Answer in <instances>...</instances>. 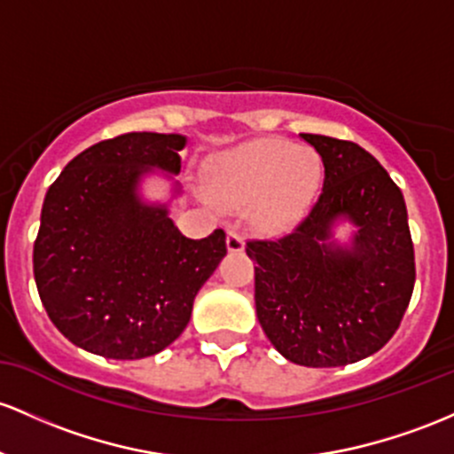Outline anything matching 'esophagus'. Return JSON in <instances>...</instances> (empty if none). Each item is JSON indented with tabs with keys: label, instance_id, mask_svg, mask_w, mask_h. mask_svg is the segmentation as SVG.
<instances>
[{
	"label": "esophagus",
	"instance_id": "1",
	"mask_svg": "<svg viewBox=\"0 0 454 454\" xmlns=\"http://www.w3.org/2000/svg\"><path fill=\"white\" fill-rule=\"evenodd\" d=\"M226 246H228V252H241L243 250V235H241V232H237L235 228H228Z\"/></svg>",
	"mask_w": 454,
	"mask_h": 454
}]
</instances>
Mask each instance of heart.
<instances>
[{"label":"heart","mask_w":454,"mask_h":454,"mask_svg":"<svg viewBox=\"0 0 454 454\" xmlns=\"http://www.w3.org/2000/svg\"><path fill=\"white\" fill-rule=\"evenodd\" d=\"M318 161L306 148L280 139H258L237 148L208 168V185L217 202L250 207L256 226L278 231L293 222L318 187Z\"/></svg>","instance_id":"b5f03b06"}]
</instances>
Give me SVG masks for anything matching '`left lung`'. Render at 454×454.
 Returning a JSON list of instances; mask_svg holds the SVG:
<instances>
[{
    "mask_svg": "<svg viewBox=\"0 0 454 454\" xmlns=\"http://www.w3.org/2000/svg\"><path fill=\"white\" fill-rule=\"evenodd\" d=\"M321 154L323 189L295 228L246 243L258 323L286 360L347 366L395 336L410 306L416 262L401 189L347 139L301 133ZM358 226L351 248L327 244L336 218Z\"/></svg>",
    "mask_w": 454,
    "mask_h": 454,
    "instance_id": "1",
    "label": "left lung"
}]
</instances>
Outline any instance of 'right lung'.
Returning <instances> with one entry per match:
<instances>
[{"instance_id": "right-lung-1", "label": "right lung", "mask_w": 454, "mask_h": 454, "mask_svg": "<svg viewBox=\"0 0 454 454\" xmlns=\"http://www.w3.org/2000/svg\"><path fill=\"white\" fill-rule=\"evenodd\" d=\"M185 137L122 133L79 153L49 187L34 241V278L53 325L109 360L172 345L193 300L226 254V232L187 239L166 207H146L137 181L178 174Z\"/></svg>"}]
</instances>
